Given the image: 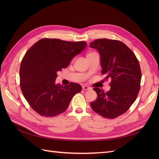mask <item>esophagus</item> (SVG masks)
<instances>
[{
    "instance_id": "obj_1",
    "label": "esophagus",
    "mask_w": 159,
    "mask_h": 159,
    "mask_svg": "<svg viewBox=\"0 0 159 159\" xmlns=\"http://www.w3.org/2000/svg\"><path fill=\"white\" fill-rule=\"evenodd\" d=\"M82 89H83L84 90H89V89H91V88L88 87V86H86V85H84V87L82 88Z\"/></svg>"
}]
</instances>
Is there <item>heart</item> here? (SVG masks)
Segmentation results:
<instances>
[{"label": "heart", "instance_id": "heart-1", "mask_svg": "<svg viewBox=\"0 0 159 159\" xmlns=\"http://www.w3.org/2000/svg\"><path fill=\"white\" fill-rule=\"evenodd\" d=\"M95 52H88L87 54H86V57H87V58H88V57H89V56H91V55H93V54H95Z\"/></svg>", "mask_w": 159, "mask_h": 159}]
</instances>
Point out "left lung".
<instances>
[{
    "label": "left lung",
    "mask_w": 159,
    "mask_h": 159,
    "mask_svg": "<svg viewBox=\"0 0 159 159\" xmlns=\"http://www.w3.org/2000/svg\"><path fill=\"white\" fill-rule=\"evenodd\" d=\"M89 46L98 50L101 56L102 74L111 79L107 92L94 88L98 98L90 103L95 113L107 119L125 113L137 99L141 88V71L133 52L116 40L97 39Z\"/></svg>",
    "instance_id": "1"
}]
</instances>
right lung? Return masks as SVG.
<instances>
[{
    "mask_svg": "<svg viewBox=\"0 0 159 159\" xmlns=\"http://www.w3.org/2000/svg\"><path fill=\"white\" fill-rule=\"evenodd\" d=\"M85 42H68L42 38L23 57L20 68V85L30 106L41 116L54 117L68 109L74 95L81 86L71 82L56 85L57 73L68 66L70 61L82 52Z\"/></svg>",
    "mask_w": 159,
    "mask_h": 159,
    "instance_id": "add662e5",
    "label": "right lung"
}]
</instances>
